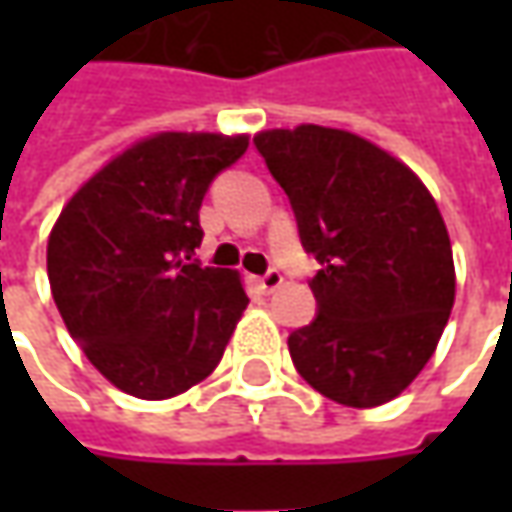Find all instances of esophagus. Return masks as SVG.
I'll return each instance as SVG.
<instances>
[{
	"label": "esophagus",
	"mask_w": 512,
	"mask_h": 512,
	"mask_svg": "<svg viewBox=\"0 0 512 512\" xmlns=\"http://www.w3.org/2000/svg\"><path fill=\"white\" fill-rule=\"evenodd\" d=\"M282 282H285V279H282V273H279V270H267L265 276H259V279H256V285H259L262 293H273V290H279Z\"/></svg>",
	"instance_id": "34e87169"
}]
</instances>
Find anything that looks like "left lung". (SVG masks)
Returning <instances> with one entry per match:
<instances>
[{
  "label": "left lung",
  "mask_w": 512,
  "mask_h": 512,
  "mask_svg": "<svg viewBox=\"0 0 512 512\" xmlns=\"http://www.w3.org/2000/svg\"><path fill=\"white\" fill-rule=\"evenodd\" d=\"M285 187L319 313L287 350L313 390L344 407L404 393L442 339L456 299L453 247L424 182L379 145L322 125L253 136Z\"/></svg>",
  "instance_id": "1"
}]
</instances>
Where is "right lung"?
<instances>
[{
    "label": "right lung",
    "instance_id": "1",
    "mask_svg": "<svg viewBox=\"0 0 512 512\" xmlns=\"http://www.w3.org/2000/svg\"><path fill=\"white\" fill-rule=\"evenodd\" d=\"M247 133L165 130L133 142L62 207L48 236L53 302L88 362L122 393L170 399L207 379L247 307L242 276L202 267L207 185Z\"/></svg>",
    "mask_w": 512,
    "mask_h": 512
}]
</instances>
